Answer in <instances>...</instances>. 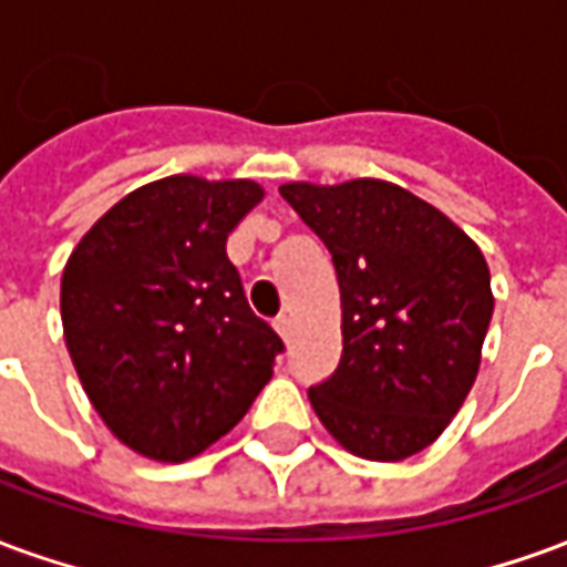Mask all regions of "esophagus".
Instances as JSON below:
<instances>
[{
    "label": "esophagus",
    "instance_id": "34e87169",
    "mask_svg": "<svg viewBox=\"0 0 567 567\" xmlns=\"http://www.w3.org/2000/svg\"><path fill=\"white\" fill-rule=\"evenodd\" d=\"M272 328L279 331V337H282L285 343L291 340V319H288V316H279V319H276V324H272Z\"/></svg>",
    "mask_w": 567,
    "mask_h": 567
}]
</instances>
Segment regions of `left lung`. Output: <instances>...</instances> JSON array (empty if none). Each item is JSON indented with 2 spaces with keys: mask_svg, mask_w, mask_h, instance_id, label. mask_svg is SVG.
Segmentation results:
<instances>
[{
  "mask_svg": "<svg viewBox=\"0 0 567 567\" xmlns=\"http://www.w3.org/2000/svg\"><path fill=\"white\" fill-rule=\"evenodd\" d=\"M288 206L328 246L343 355L309 389L321 425L370 462H401L443 434L480 370L495 297L458 224L380 178L288 182Z\"/></svg>",
  "mask_w": 567,
  "mask_h": 567,
  "instance_id": "obj_1",
  "label": "left lung"
}]
</instances>
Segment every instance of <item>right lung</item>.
<instances>
[{
    "label": "right lung",
    "mask_w": 567,
    "mask_h": 567,
    "mask_svg": "<svg viewBox=\"0 0 567 567\" xmlns=\"http://www.w3.org/2000/svg\"><path fill=\"white\" fill-rule=\"evenodd\" d=\"M260 199L248 178L169 175L115 203L69 255L72 364L109 431L154 462H187L224 437L285 349L227 258Z\"/></svg>",
    "instance_id": "add662e5"
}]
</instances>
